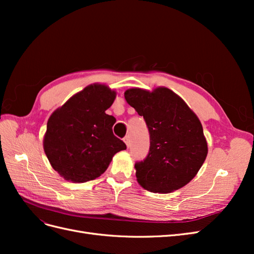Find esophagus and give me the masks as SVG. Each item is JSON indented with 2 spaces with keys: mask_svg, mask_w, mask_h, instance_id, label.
<instances>
[{
  "mask_svg": "<svg viewBox=\"0 0 254 254\" xmlns=\"http://www.w3.org/2000/svg\"><path fill=\"white\" fill-rule=\"evenodd\" d=\"M124 142H125V144L127 145V147H129V144H130V139H129V135H127V136H125V137H124Z\"/></svg>",
  "mask_w": 254,
  "mask_h": 254,
  "instance_id": "34e87169",
  "label": "esophagus"
}]
</instances>
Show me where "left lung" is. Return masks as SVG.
Instances as JSON below:
<instances>
[{
	"label": "left lung",
	"instance_id": "8db88e82",
	"mask_svg": "<svg viewBox=\"0 0 254 254\" xmlns=\"http://www.w3.org/2000/svg\"><path fill=\"white\" fill-rule=\"evenodd\" d=\"M126 102L144 118L150 147L147 157L136 162L140 186L153 193H171L183 188L200 170L207 144L197 115L170 89H128Z\"/></svg>",
	"mask_w": 254,
	"mask_h": 254
}]
</instances>
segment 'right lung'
I'll return each mask as SVG.
<instances>
[{
	"label": "right lung",
	"mask_w": 254,
	"mask_h": 254,
	"mask_svg": "<svg viewBox=\"0 0 254 254\" xmlns=\"http://www.w3.org/2000/svg\"><path fill=\"white\" fill-rule=\"evenodd\" d=\"M117 93L94 83L73 95L48 121L43 148L52 167L67 181L94 180L126 144L115 136L117 120L106 114Z\"/></svg>",
	"instance_id": "1"
}]
</instances>
